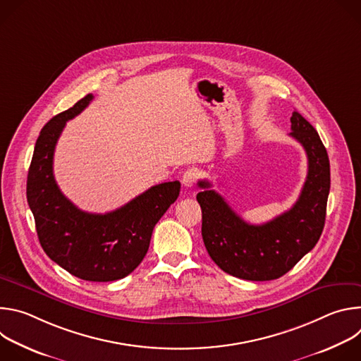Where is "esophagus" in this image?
Segmentation results:
<instances>
[{"mask_svg":"<svg viewBox=\"0 0 361 361\" xmlns=\"http://www.w3.org/2000/svg\"><path fill=\"white\" fill-rule=\"evenodd\" d=\"M197 178H198L197 170L188 169L187 171H184V174H183V177H181V183H183L184 187H192V185L195 184Z\"/></svg>","mask_w":361,"mask_h":361,"instance_id":"34e87169","label":"esophagus"}]
</instances>
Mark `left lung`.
Segmentation results:
<instances>
[{"instance_id": "left-lung-1", "label": "left lung", "mask_w": 361, "mask_h": 361, "mask_svg": "<svg viewBox=\"0 0 361 361\" xmlns=\"http://www.w3.org/2000/svg\"><path fill=\"white\" fill-rule=\"evenodd\" d=\"M290 135L305 149L307 178L293 207L255 226L244 221L207 180L197 201L202 213L201 235L213 262L227 274L251 281L276 280L290 271L317 244L326 221L330 161L316 128L298 111Z\"/></svg>"}]
</instances>
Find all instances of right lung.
<instances>
[{"label":"right lung","mask_w":361,"mask_h":361,"mask_svg":"<svg viewBox=\"0 0 361 361\" xmlns=\"http://www.w3.org/2000/svg\"><path fill=\"white\" fill-rule=\"evenodd\" d=\"M92 99L51 118L37 138L27 178V201L39 244L51 260L85 281H114L128 276L145 257L154 226L180 194V181L152 185L123 207L106 213L81 212L61 192L54 173L56 144L66 123Z\"/></svg>","instance_id":"right-lung-1"}]
</instances>
